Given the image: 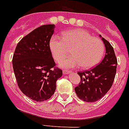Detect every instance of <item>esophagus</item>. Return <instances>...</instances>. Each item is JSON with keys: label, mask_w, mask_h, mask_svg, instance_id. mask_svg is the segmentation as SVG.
<instances>
[{"label": "esophagus", "mask_w": 129, "mask_h": 129, "mask_svg": "<svg viewBox=\"0 0 129 129\" xmlns=\"http://www.w3.org/2000/svg\"><path fill=\"white\" fill-rule=\"evenodd\" d=\"M71 72V71H69V70H63L62 71V73L63 74H69V73Z\"/></svg>", "instance_id": "esophagus-1"}]
</instances>
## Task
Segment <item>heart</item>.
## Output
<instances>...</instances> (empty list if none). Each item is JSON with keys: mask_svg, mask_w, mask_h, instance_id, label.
Instances as JSON below:
<instances>
[{"mask_svg": "<svg viewBox=\"0 0 129 129\" xmlns=\"http://www.w3.org/2000/svg\"><path fill=\"white\" fill-rule=\"evenodd\" d=\"M50 48L54 60H62L69 54L72 56L60 62L62 67H79L88 69L95 67L102 60L105 45L100 39L94 37L83 30H71L64 33L62 39L53 36Z\"/></svg>", "mask_w": 129, "mask_h": 129, "instance_id": "b5f03b06", "label": "heart"}]
</instances>
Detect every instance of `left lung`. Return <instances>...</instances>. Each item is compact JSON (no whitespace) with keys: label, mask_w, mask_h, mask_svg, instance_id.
<instances>
[{"label":"left lung","mask_w":129,"mask_h":129,"mask_svg":"<svg viewBox=\"0 0 129 129\" xmlns=\"http://www.w3.org/2000/svg\"><path fill=\"white\" fill-rule=\"evenodd\" d=\"M102 40L106 50L103 60L94 68L77 73L81 80L75 91L86 102H95L104 96L111 88L116 75L118 62L114 48L108 41L104 38Z\"/></svg>","instance_id":"8db88e82"}]
</instances>
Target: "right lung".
I'll list each match as a JSON object with an SVG mask.
<instances>
[{"label":"right lung","instance_id":"add662e5","mask_svg":"<svg viewBox=\"0 0 129 129\" xmlns=\"http://www.w3.org/2000/svg\"><path fill=\"white\" fill-rule=\"evenodd\" d=\"M54 24L43 25L28 34L17 43L13 54V68L22 92L38 102L49 99L62 75L52 57L50 41Z\"/></svg>","mask_w":129,"mask_h":129}]
</instances>
